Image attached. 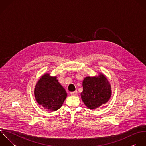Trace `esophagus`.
Returning <instances> with one entry per match:
<instances>
[{
	"label": "esophagus",
	"mask_w": 146,
	"mask_h": 146,
	"mask_svg": "<svg viewBox=\"0 0 146 146\" xmlns=\"http://www.w3.org/2000/svg\"><path fill=\"white\" fill-rule=\"evenodd\" d=\"M71 96H76L77 95V91H74V92H72L70 93Z\"/></svg>",
	"instance_id": "1"
}]
</instances>
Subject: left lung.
Wrapping results in <instances>:
<instances>
[{
    "label": "left lung",
    "instance_id": "1",
    "mask_svg": "<svg viewBox=\"0 0 146 146\" xmlns=\"http://www.w3.org/2000/svg\"><path fill=\"white\" fill-rule=\"evenodd\" d=\"M81 93L84 104L90 109H95L107 103L111 96V87L108 78L102 73L94 77L88 76L82 81Z\"/></svg>",
    "mask_w": 146,
    "mask_h": 146
}]
</instances>
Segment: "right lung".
<instances>
[{"label":"right lung","mask_w":146,"mask_h":146,"mask_svg":"<svg viewBox=\"0 0 146 146\" xmlns=\"http://www.w3.org/2000/svg\"><path fill=\"white\" fill-rule=\"evenodd\" d=\"M34 95L40 105L52 111L58 110L67 97L65 89L58 82L57 77L50 76L48 73L38 80L35 86Z\"/></svg>","instance_id":"obj_1"}]
</instances>
